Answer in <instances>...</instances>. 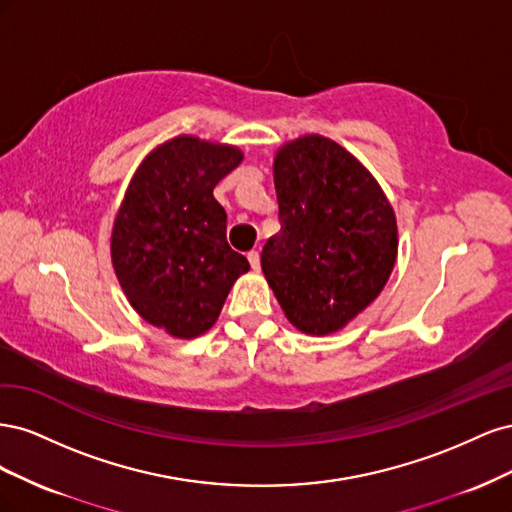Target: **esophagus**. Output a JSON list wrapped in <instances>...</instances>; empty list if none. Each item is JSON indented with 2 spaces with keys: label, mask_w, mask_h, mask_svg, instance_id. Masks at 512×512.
Wrapping results in <instances>:
<instances>
[{
  "label": "esophagus",
  "mask_w": 512,
  "mask_h": 512,
  "mask_svg": "<svg viewBox=\"0 0 512 512\" xmlns=\"http://www.w3.org/2000/svg\"><path fill=\"white\" fill-rule=\"evenodd\" d=\"M247 260H250L252 269H260V254H258V250H252L250 254H247Z\"/></svg>",
  "instance_id": "obj_1"
}]
</instances>
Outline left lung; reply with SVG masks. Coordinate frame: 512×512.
<instances>
[{"instance_id":"1","label":"left lung","mask_w":512,"mask_h":512,"mask_svg":"<svg viewBox=\"0 0 512 512\" xmlns=\"http://www.w3.org/2000/svg\"><path fill=\"white\" fill-rule=\"evenodd\" d=\"M273 177L280 232L262 247V271L294 327L333 333L389 280L395 213L363 164L329 138L282 147Z\"/></svg>"}]
</instances>
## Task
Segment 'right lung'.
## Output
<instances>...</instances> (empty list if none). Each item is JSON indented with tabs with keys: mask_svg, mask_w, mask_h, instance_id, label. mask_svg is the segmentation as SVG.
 Returning <instances> with one entry per match:
<instances>
[{
	"mask_svg": "<svg viewBox=\"0 0 512 512\" xmlns=\"http://www.w3.org/2000/svg\"><path fill=\"white\" fill-rule=\"evenodd\" d=\"M243 156L235 147L179 136L136 170L115 220L111 254L119 284L147 322L196 337L218 320L250 262L226 241L213 188Z\"/></svg>",
	"mask_w": 512,
	"mask_h": 512,
	"instance_id": "1",
	"label": "right lung"
}]
</instances>
